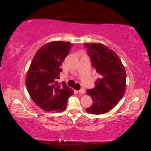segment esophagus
<instances>
[{
	"instance_id": "1",
	"label": "esophagus",
	"mask_w": 151,
	"mask_h": 151,
	"mask_svg": "<svg viewBox=\"0 0 151 151\" xmlns=\"http://www.w3.org/2000/svg\"><path fill=\"white\" fill-rule=\"evenodd\" d=\"M78 92H79V93L81 94H83L86 93V91H85L84 88H81V89Z\"/></svg>"
}]
</instances>
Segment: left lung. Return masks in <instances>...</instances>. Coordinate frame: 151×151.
Masks as SVG:
<instances>
[{"mask_svg": "<svg viewBox=\"0 0 151 151\" xmlns=\"http://www.w3.org/2000/svg\"><path fill=\"white\" fill-rule=\"evenodd\" d=\"M92 65L100 78L96 81L94 88L87 90L93 100L86 109L88 113L101 115L110 111L124 95L126 73L122 62L114 50L101 43H85Z\"/></svg>", "mask_w": 151, "mask_h": 151, "instance_id": "left-lung-1", "label": "left lung"}]
</instances>
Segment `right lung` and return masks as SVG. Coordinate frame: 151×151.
Masks as SVG:
<instances>
[{"instance_id":"obj_1","label":"right lung","mask_w":151,"mask_h":151,"mask_svg":"<svg viewBox=\"0 0 151 151\" xmlns=\"http://www.w3.org/2000/svg\"><path fill=\"white\" fill-rule=\"evenodd\" d=\"M69 42L52 41L37 50L28 69L25 85L30 98L46 111L60 112L66 109L73 94L65 82L59 83L62 63L72 47Z\"/></svg>"}]
</instances>
